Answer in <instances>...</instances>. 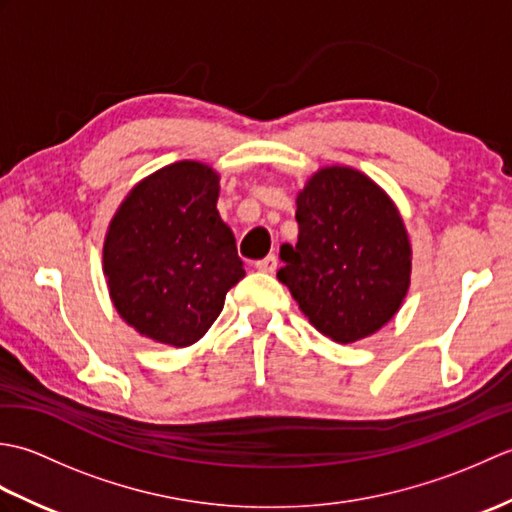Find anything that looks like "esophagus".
I'll use <instances>...</instances> for the list:
<instances>
[{"instance_id":"obj_1","label":"esophagus","mask_w":512,"mask_h":512,"mask_svg":"<svg viewBox=\"0 0 512 512\" xmlns=\"http://www.w3.org/2000/svg\"><path fill=\"white\" fill-rule=\"evenodd\" d=\"M255 268L259 270V273H275V270H277V257L275 255H268L264 259H259V262L255 264Z\"/></svg>"}]
</instances>
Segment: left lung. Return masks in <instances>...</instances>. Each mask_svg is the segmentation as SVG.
Wrapping results in <instances>:
<instances>
[{
	"label": "left lung",
	"mask_w": 512,
	"mask_h": 512,
	"mask_svg": "<svg viewBox=\"0 0 512 512\" xmlns=\"http://www.w3.org/2000/svg\"><path fill=\"white\" fill-rule=\"evenodd\" d=\"M299 239L279 250L301 312L336 343L372 336L407 297L411 244L389 195L352 167H323L297 195Z\"/></svg>",
	"instance_id": "obj_1"
}]
</instances>
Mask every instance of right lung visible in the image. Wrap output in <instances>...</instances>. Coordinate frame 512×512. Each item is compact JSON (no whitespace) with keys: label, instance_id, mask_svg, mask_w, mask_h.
<instances>
[{"label":"right lung","instance_id":"obj_1","mask_svg":"<svg viewBox=\"0 0 512 512\" xmlns=\"http://www.w3.org/2000/svg\"><path fill=\"white\" fill-rule=\"evenodd\" d=\"M217 195L220 176L209 165L173 162L140 180L107 228L103 273L112 303L151 341H200L246 275Z\"/></svg>","mask_w":512,"mask_h":512}]
</instances>
